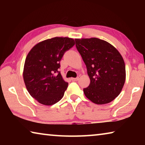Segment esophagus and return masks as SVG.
<instances>
[{
  "label": "esophagus",
  "mask_w": 145,
  "mask_h": 145,
  "mask_svg": "<svg viewBox=\"0 0 145 145\" xmlns=\"http://www.w3.org/2000/svg\"><path fill=\"white\" fill-rule=\"evenodd\" d=\"M78 77H76V78H71V80H72V81H77L78 80Z\"/></svg>",
  "instance_id": "esophagus-1"
}]
</instances>
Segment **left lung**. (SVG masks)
<instances>
[{"label": "left lung", "instance_id": "8db88e82", "mask_svg": "<svg viewBox=\"0 0 145 145\" xmlns=\"http://www.w3.org/2000/svg\"><path fill=\"white\" fill-rule=\"evenodd\" d=\"M78 52L90 78L85 96L97 104L111 102L118 96L125 81V65L120 52L109 43L97 38L75 39Z\"/></svg>", "mask_w": 145, "mask_h": 145}]
</instances>
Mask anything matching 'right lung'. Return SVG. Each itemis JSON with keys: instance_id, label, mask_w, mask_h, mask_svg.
I'll use <instances>...</instances> for the list:
<instances>
[{"instance_id": "obj_1", "label": "right lung", "mask_w": 145, "mask_h": 145, "mask_svg": "<svg viewBox=\"0 0 145 145\" xmlns=\"http://www.w3.org/2000/svg\"><path fill=\"white\" fill-rule=\"evenodd\" d=\"M74 45L72 38L55 37L36 44L27 56L24 82L29 94L40 104L52 105L63 97L68 83L58 69L64 54Z\"/></svg>"}]
</instances>
